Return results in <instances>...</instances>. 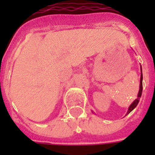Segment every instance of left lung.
Masks as SVG:
<instances>
[{
    "label": "left lung",
    "mask_w": 155,
    "mask_h": 155,
    "mask_svg": "<svg viewBox=\"0 0 155 155\" xmlns=\"http://www.w3.org/2000/svg\"><path fill=\"white\" fill-rule=\"evenodd\" d=\"M142 66H141V78H140V87H139V92H138V94H137V98L135 101H133V103L131 104L128 108V111H127V113H126V115L129 114V113L133 111L136 108V106L137 105V104L139 102V100H140V97L142 96Z\"/></svg>",
    "instance_id": "obj_1"
}]
</instances>
